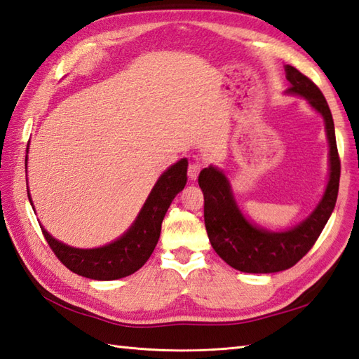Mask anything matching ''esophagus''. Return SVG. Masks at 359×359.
Segmentation results:
<instances>
[{
  "label": "esophagus",
  "instance_id": "1",
  "mask_svg": "<svg viewBox=\"0 0 359 359\" xmlns=\"http://www.w3.org/2000/svg\"><path fill=\"white\" fill-rule=\"evenodd\" d=\"M200 172V163H191L188 166V177L189 180H197Z\"/></svg>",
  "mask_w": 359,
  "mask_h": 359
}]
</instances>
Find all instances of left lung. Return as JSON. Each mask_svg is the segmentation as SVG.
Wrapping results in <instances>:
<instances>
[{"instance_id": "1", "label": "left lung", "mask_w": 359, "mask_h": 359, "mask_svg": "<svg viewBox=\"0 0 359 359\" xmlns=\"http://www.w3.org/2000/svg\"><path fill=\"white\" fill-rule=\"evenodd\" d=\"M289 87L287 95L307 101L321 114L329 142V180L324 194L307 217L285 231L258 226L241 212L226 174L210 165L198 176L205 197V226L211 246L231 268L248 273H273L292 268L309 252L326 226L337 203L339 187V157L330 108L320 88L299 73L295 67L285 65Z\"/></svg>"}]
</instances>
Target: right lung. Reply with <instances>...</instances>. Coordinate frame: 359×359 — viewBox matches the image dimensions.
Masks as SVG:
<instances>
[{"instance_id":"1","label":"right lung","mask_w":359,"mask_h":359,"mask_svg":"<svg viewBox=\"0 0 359 359\" xmlns=\"http://www.w3.org/2000/svg\"><path fill=\"white\" fill-rule=\"evenodd\" d=\"M187 159H180L171 165L168 170H165L162 176L157 179L136 220L119 238H116L111 243L91 249L73 248L50 236L47 229L39 223L48 246L52 248V251L60 258L65 268L86 278L110 281L128 277V275L139 271L147 263L149 255L153 254L161 237L165 214L168 211L174 197L187 185ZM27 196L33 211H35L29 187Z\"/></svg>"}]
</instances>
